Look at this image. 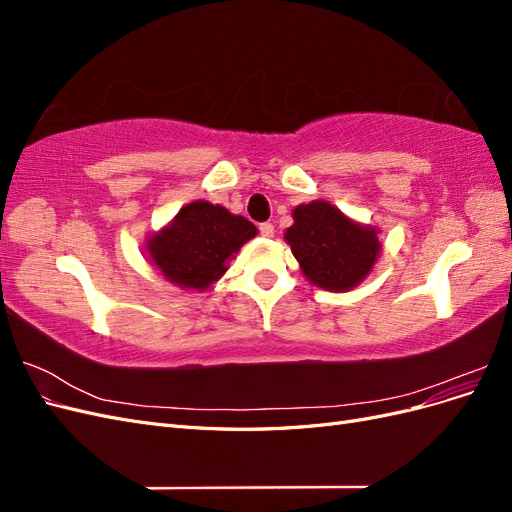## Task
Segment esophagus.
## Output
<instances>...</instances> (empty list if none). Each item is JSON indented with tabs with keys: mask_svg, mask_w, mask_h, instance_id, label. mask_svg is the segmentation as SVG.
Wrapping results in <instances>:
<instances>
[{
	"mask_svg": "<svg viewBox=\"0 0 512 512\" xmlns=\"http://www.w3.org/2000/svg\"><path fill=\"white\" fill-rule=\"evenodd\" d=\"M258 230H260V235L262 237H273V232H275V228H273V224H269V222H262L260 226H258Z\"/></svg>",
	"mask_w": 512,
	"mask_h": 512,
	"instance_id": "esophagus-1",
	"label": "esophagus"
}]
</instances>
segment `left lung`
Segmentation results:
<instances>
[{
	"mask_svg": "<svg viewBox=\"0 0 512 512\" xmlns=\"http://www.w3.org/2000/svg\"><path fill=\"white\" fill-rule=\"evenodd\" d=\"M292 220L284 239L303 275L318 288L346 292L374 269L380 254L376 228L352 222L327 200L299 205Z\"/></svg>",
	"mask_w": 512,
	"mask_h": 512,
	"instance_id": "1",
	"label": "left lung"
}]
</instances>
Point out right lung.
I'll list each match as a JSON object with an SVG mask.
<instances>
[{"mask_svg":"<svg viewBox=\"0 0 512 512\" xmlns=\"http://www.w3.org/2000/svg\"><path fill=\"white\" fill-rule=\"evenodd\" d=\"M256 226L220 205L194 200L147 241L151 265L181 288L205 290L226 273L241 245L256 237Z\"/></svg>","mask_w":512,"mask_h":512,"instance_id":"obj_1","label":"right lung"}]
</instances>
